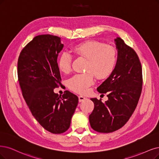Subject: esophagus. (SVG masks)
I'll return each instance as SVG.
<instances>
[{"label": "esophagus", "instance_id": "esophagus-1", "mask_svg": "<svg viewBox=\"0 0 159 159\" xmlns=\"http://www.w3.org/2000/svg\"><path fill=\"white\" fill-rule=\"evenodd\" d=\"M86 99V98L85 97L83 96H79V102H83L84 100H85Z\"/></svg>", "mask_w": 159, "mask_h": 159}]
</instances>
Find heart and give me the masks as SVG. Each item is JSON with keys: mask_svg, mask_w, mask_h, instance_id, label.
<instances>
[{"mask_svg": "<svg viewBox=\"0 0 159 159\" xmlns=\"http://www.w3.org/2000/svg\"><path fill=\"white\" fill-rule=\"evenodd\" d=\"M76 54L86 58L84 73L76 74L68 80L69 89L73 92L84 94L93 83L94 75L98 79L107 77L113 71L117 61V52L114 47L105 46L97 41H89L75 47ZM72 55L67 51L63 52L58 60V67L61 72L69 73L71 70Z\"/></svg>", "mask_w": 159, "mask_h": 159, "instance_id": "b5f03b06", "label": "heart"}]
</instances>
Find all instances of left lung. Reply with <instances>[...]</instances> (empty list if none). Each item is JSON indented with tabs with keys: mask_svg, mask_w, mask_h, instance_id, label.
Wrapping results in <instances>:
<instances>
[{
	"mask_svg": "<svg viewBox=\"0 0 159 159\" xmlns=\"http://www.w3.org/2000/svg\"><path fill=\"white\" fill-rule=\"evenodd\" d=\"M118 52L116 66L109 77L97 88L107 93L108 100L91 98L94 109L89 116L93 130L109 133L119 130L128 122L136 109L142 90V69L139 57L120 37L115 39Z\"/></svg>",
	"mask_w": 159,
	"mask_h": 159,
	"instance_id": "8db88e82",
	"label": "left lung"
}]
</instances>
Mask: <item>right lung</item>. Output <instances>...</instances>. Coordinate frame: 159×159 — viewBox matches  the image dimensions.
Wrapping results in <instances>:
<instances>
[{
  "instance_id": "1",
  "label": "right lung",
  "mask_w": 159,
  "mask_h": 159,
  "mask_svg": "<svg viewBox=\"0 0 159 159\" xmlns=\"http://www.w3.org/2000/svg\"><path fill=\"white\" fill-rule=\"evenodd\" d=\"M63 48L61 38L41 34L21 50L17 61V76L23 98L33 116L52 134L67 131L79 98L68 90L62 96L54 89L61 84L57 63Z\"/></svg>"
}]
</instances>
